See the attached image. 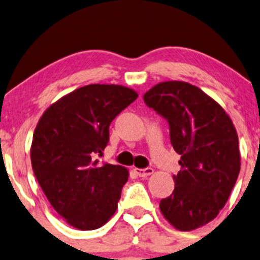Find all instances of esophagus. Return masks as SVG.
I'll use <instances>...</instances> for the list:
<instances>
[{"mask_svg": "<svg viewBox=\"0 0 260 260\" xmlns=\"http://www.w3.org/2000/svg\"><path fill=\"white\" fill-rule=\"evenodd\" d=\"M135 172L140 177H147L153 174V169H151V167H148V169H135Z\"/></svg>", "mask_w": 260, "mask_h": 260, "instance_id": "34e87169", "label": "esophagus"}]
</instances>
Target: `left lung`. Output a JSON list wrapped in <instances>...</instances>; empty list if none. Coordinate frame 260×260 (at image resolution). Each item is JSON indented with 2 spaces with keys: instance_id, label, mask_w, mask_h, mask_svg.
Wrapping results in <instances>:
<instances>
[{
  "instance_id": "8db88e82",
  "label": "left lung",
  "mask_w": 260,
  "mask_h": 260,
  "mask_svg": "<svg viewBox=\"0 0 260 260\" xmlns=\"http://www.w3.org/2000/svg\"><path fill=\"white\" fill-rule=\"evenodd\" d=\"M146 104L170 124V138L181 154L175 190L159 210L181 232L204 226L224 208L240 171L233 120L216 101L186 81H162L143 95Z\"/></svg>"
}]
</instances>
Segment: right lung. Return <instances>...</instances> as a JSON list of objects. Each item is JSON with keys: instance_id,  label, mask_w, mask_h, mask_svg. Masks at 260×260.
Segmentation results:
<instances>
[{"instance_id": "obj_1", "label": "right lung", "mask_w": 260, "mask_h": 260, "mask_svg": "<svg viewBox=\"0 0 260 260\" xmlns=\"http://www.w3.org/2000/svg\"><path fill=\"white\" fill-rule=\"evenodd\" d=\"M133 89L90 84L61 96L44 112L31 143V165L55 211L73 228L94 230L117 210L128 170L103 164L109 125L137 99Z\"/></svg>"}]
</instances>
